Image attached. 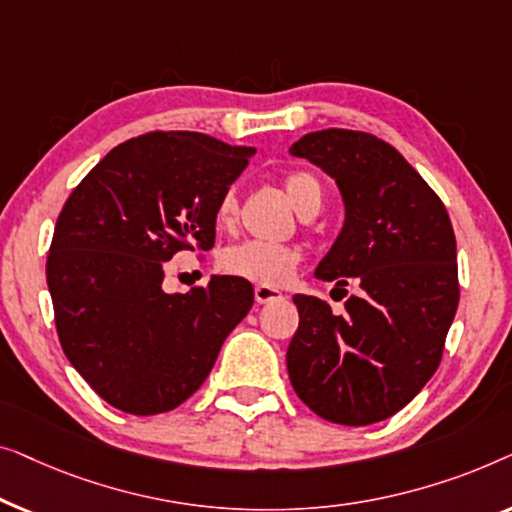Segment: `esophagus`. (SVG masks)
<instances>
[{
    "instance_id": "esophagus-1",
    "label": "esophagus",
    "mask_w": 512,
    "mask_h": 512,
    "mask_svg": "<svg viewBox=\"0 0 512 512\" xmlns=\"http://www.w3.org/2000/svg\"><path fill=\"white\" fill-rule=\"evenodd\" d=\"M280 299H283V292L273 290V287H266V285L255 287V301H257V304H271V301H280Z\"/></svg>"
}]
</instances>
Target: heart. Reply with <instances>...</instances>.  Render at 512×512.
Masks as SVG:
<instances>
[{
  "label": "heart",
  "mask_w": 512,
  "mask_h": 512,
  "mask_svg": "<svg viewBox=\"0 0 512 512\" xmlns=\"http://www.w3.org/2000/svg\"><path fill=\"white\" fill-rule=\"evenodd\" d=\"M285 192L292 206L304 218L311 213H318L322 199H325L320 181L313 174H308V171H294V174L287 176ZM236 215H239V199H236L234 190H227L220 197L218 206H215V220H218L220 227H232ZM218 262L227 276L266 287H280L292 278L299 264V253L290 246H280V243L243 241L222 250Z\"/></svg>",
  "instance_id": "obj_1"
}]
</instances>
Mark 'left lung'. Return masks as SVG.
<instances>
[{
  "label": "left lung",
  "instance_id": "left-lung-1",
  "mask_svg": "<svg viewBox=\"0 0 512 512\" xmlns=\"http://www.w3.org/2000/svg\"><path fill=\"white\" fill-rule=\"evenodd\" d=\"M334 178L345 222L315 269L362 287L334 315L294 294L299 329L287 373L299 399L329 422L387 420L434 376L459 304L457 241L448 211L390 143L352 129L311 132L290 148Z\"/></svg>",
  "mask_w": 512,
  "mask_h": 512
}]
</instances>
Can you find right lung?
Returning <instances> with one entry per match:
<instances>
[{
  "label": "right lung",
  "instance_id": "add662e5",
  "mask_svg": "<svg viewBox=\"0 0 512 512\" xmlns=\"http://www.w3.org/2000/svg\"><path fill=\"white\" fill-rule=\"evenodd\" d=\"M255 148L199 132H150L115 146L57 218L46 262L55 327L71 366L122 413L181 406L253 308L248 280L213 276L164 292V262L211 250L215 206Z\"/></svg>",
  "mask_w": 512,
  "mask_h": 512
}]
</instances>
